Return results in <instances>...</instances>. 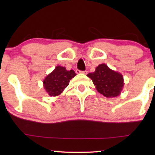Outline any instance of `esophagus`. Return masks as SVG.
Here are the masks:
<instances>
[{
	"label": "esophagus",
	"instance_id": "34e87169",
	"mask_svg": "<svg viewBox=\"0 0 155 155\" xmlns=\"http://www.w3.org/2000/svg\"><path fill=\"white\" fill-rule=\"evenodd\" d=\"M76 73H77V74H87V71H79V70H76Z\"/></svg>",
	"mask_w": 155,
	"mask_h": 155
}]
</instances>
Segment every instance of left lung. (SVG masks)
Here are the masks:
<instances>
[{
    "mask_svg": "<svg viewBox=\"0 0 155 155\" xmlns=\"http://www.w3.org/2000/svg\"><path fill=\"white\" fill-rule=\"evenodd\" d=\"M87 76L92 80L97 91L106 97H117L123 89V76L111 70L105 63L100 64L95 71Z\"/></svg>",
    "mask_w": 155,
    "mask_h": 155,
    "instance_id": "1",
    "label": "left lung"
}]
</instances>
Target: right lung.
<instances>
[{
	"mask_svg": "<svg viewBox=\"0 0 155 155\" xmlns=\"http://www.w3.org/2000/svg\"><path fill=\"white\" fill-rule=\"evenodd\" d=\"M76 75L74 70L67 71L65 67H55L50 74L44 78V88L51 97L60 95L69 84L70 80Z\"/></svg>",
	"mask_w": 155,
	"mask_h": 155,
	"instance_id": "right-lung-1",
	"label": "right lung"
}]
</instances>
